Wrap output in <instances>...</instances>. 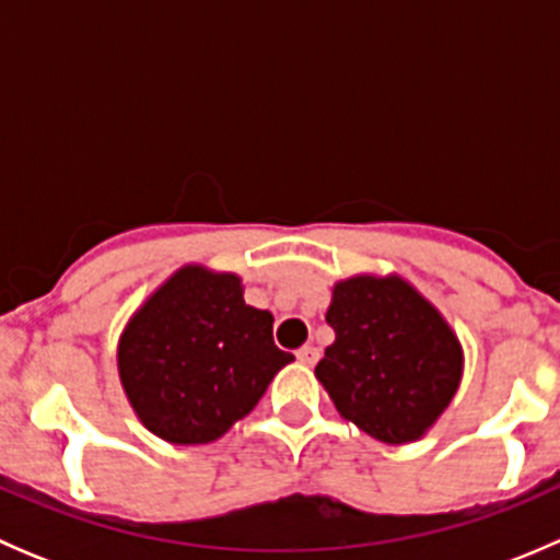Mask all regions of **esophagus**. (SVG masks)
<instances>
[{
    "label": "esophagus",
    "instance_id": "34e87169",
    "mask_svg": "<svg viewBox=\"0 0 560 560\" xmlns=\"http://www.w3.org/2000/svg\"><path fill=\"white\" fill-rule=\"evenodd\" d=\"M295 354H298V360H301L303 365H314L316 360H319V349L312 347V343H306V347H301Z\"/></svg>",
    "mask_w": 560,
    "mask_h": 560
}]
</instances>
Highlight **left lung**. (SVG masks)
Instances as JSON below:
<instances>
[{
    "label": "left lung",
    "instance_id": "left-lung-1",
    "mask_svg": "<svg viewBox=\"0 0 560 560\" xmlns=\"http://www.w3.org/2000/svg\"><path fill=\"white\" fill-rule=\"evenodd\" d=\"M336 341L314 374L343 420L385 444L428 433L455 398L463 347L450 322L400 276L360 273L332 287Z\"/></svg>",
    "mask_w": 560,
    "mask_h": 560
}]
</instances>
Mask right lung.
Segmentation results:
<instances>
[{"instance_id":"1","label":"right lung","mask_w":560,"mask_h":560,"mask_svg":"<svg viewBox=\"0 0 560 560\" xmlns=\"http://www.w3.org/2000/svg\"><path fill=\"white\" fill-rule=\"evenodd\" d=\"M116 360L154 436L208 444L244 420L295 358L273 343V314L246 306L241 276L184 265L127 322Z\"/></svg>"}]
</instances>
